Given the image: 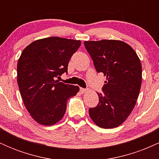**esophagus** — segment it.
Segmentation results:
<instances>
[{
    "instance_id": "34e87169",
    "label": "esophagus",
    "mask_w": 159,
    "mask_h": 159,
    "mask_svg": "<svg viewBox=\"0 0 159 159\" xmlns=\"http://www.w3.org/2000/svg\"><path fill=\"white\" fill-rule=\"evenodd\" d=\"M80 90H81V93H87V91H88V90H87V89H84V88H81Z\"/></svg>"
}]
</instances>
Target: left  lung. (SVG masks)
I'll return each instance as SVG.
<instances>
[{"instance_id": "obj_1", "label": "left lung", "mask_w": 159, "mask_h": 159, "mask_svg": "<svg viewBox=\"0 0 159 159\" xmlns=\"http://www.w3.org/2000/svg\"><path fill=\"white\" fill-rule=\"evenodd\" d=\"M85 48L98 72L106 76L98 104L89 109L98 126L113 129L121 125L136 105L142 81L141 63L137 53L120 40L85 41Z\"/></svg>"}]
</instances>
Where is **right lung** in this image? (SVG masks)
I'll list each match as a JSON object with an SVG mask.
<instances>
[{"instance_id": "add662e5", "label": "right lung", "mask_w": 159, "mask_h": 159, "mask_svg": "<svg viewBox=\"0 0 159 159\" xmlns=\"http://www.w3.org/2000/svg\"><path fill=\"white\" fill-rule=\"evenodd\" d=\"M80 40L44 38L34 41L23 50L17 65V82L24 105L31 117L43 125L62 120L69 98L79 87L59 82L67 72L71 57L81 46Z\"/></svg>"}]
</instances>
